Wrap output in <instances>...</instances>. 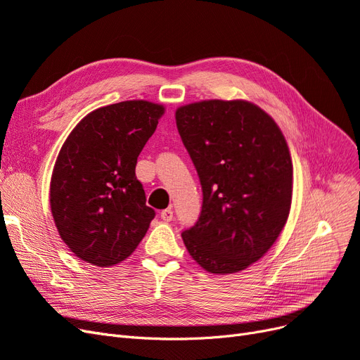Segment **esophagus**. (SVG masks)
Masks as SVG:
<instances>
[{"label":"esophagus","instance_id":"obj_1","mask_svg":"<svg viewBox=\"0 0 360 360\" xmlns=\"http://www.w3.org/2000/svg\"><path fill=\"white\" fill-rule=\"evenodd\" d=\"M160 217H162V221H163V222H171V221H172V217H174V212H172V209H165V210H162V212H160Z\"/></svg>","mask_w":360,"mask_h":360}]
</instances>
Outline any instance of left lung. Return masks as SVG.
Segmentation results:
<instances>
[{
	"label": "left lung",
	"mask_w": 360,
	"mask_h": 360,
	"mask_svg": "<svg viewBox=\"0 0 360 360\" xmlns=\"http://www.w3.org/2000/svg\"><path fill=\"white\" fill-rule=\"evenodd\" d=\"M176 123L202 188L198 221L181 233L184 246L209 274H237L263 258L287 224V141L264 110L240 99L183 105Z\"/></svg>",
	"instance_id": "left-lung-1"
}]
</instances>
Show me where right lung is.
Instances as JSON below:
<instances>
[{"label":"right lung","mask_w":360,"mask_h":360,"mask_svg":"<svg viewBox=\"0 0 360 360\" xmlns=\"http://www.w3.org/2000/svg\"><path fill=\"white\" fill-rule=\"evenodd\" d=\"M165 106L126 101L86 114L64 141L51 177V212L79 259L111 267L132 255L155 210L136 180V159Z\"/></svg>","instance_id":"obj_1"}]
</instances>
